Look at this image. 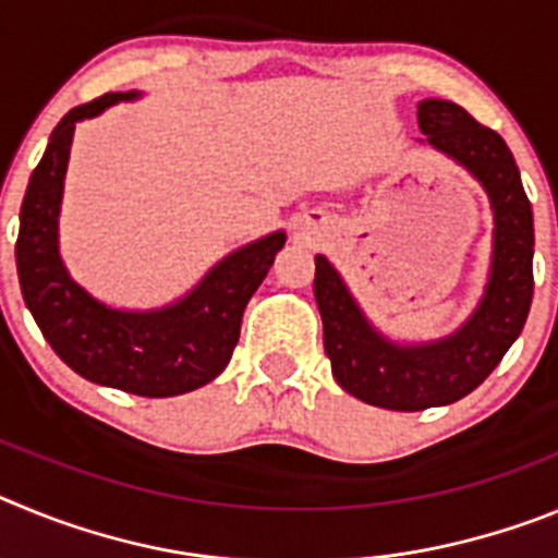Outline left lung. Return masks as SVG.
I'll list each match as a JSON object with an SVG mask.
<instances>
[{
  "mask_svg": "<svg viewBox=\"0 0 558 558\" xmlns=\"http://www.w3.org/2000/svg\"><path fill=\"white\" fill-rule=\"evenodd\" d=\"M418 128L438 153L470 170L495 211L489 282L475 313L452 335L397 343L372 327L347 282L315 256V302L338 386L368 405L425 411L475 391L525 327L534 299V215L509 145L450 100L418 102Z\"/></svg>",
  "mask_w": 558,
  "mask_h": 558,
  "instance_id": "8db88e82",
  "label": "left lung"
}]
</instances>
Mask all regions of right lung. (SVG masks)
<instances>
[{"label":"right lung","instance_id":"add662e5","mask_svg":"<svg viewBox=\"0 0 558 558\" xmlns=\"http://www.w3.org/2000/svg\"><path fill=\"white\" fill-rule=\"evenodd\" d=\"M136 92H108L77 106L56 125L29 175L19 215L16 268L27 310L47 343L72 372L136 397H179L229 366L243 310L284 245V231L223 256L184 299L159 310H117L97 302L69 276L58 251L63 175L75 125Z\"/></svg>","mask_w":558,"mask_h":558}]
</instances>
